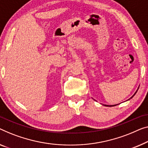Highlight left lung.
<instances>
[{"label": "left lung", "instance_id": "obj_1", "mask_svg": "<svg viewBox=\"0 0 148 148\" xmlns=\"http://www.w3.org/2000/svg\"><path fill=\"white\" fill-rule=\"evenodd\" d=\"M137 91H138V90H137ZM137 91H136V93L134 94V96L135 95V94H136V92H137ZM133 96H132V97H133ZM129 100H130V99H129ZM105 106H116V105H113V106H107V105H105Z\"/></svg>", "mask_w": 148, "mask_h": 148}]
</instances>
